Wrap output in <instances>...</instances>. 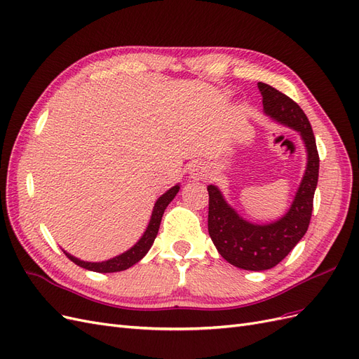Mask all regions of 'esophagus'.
I'll return each instance as SVG.
<instances>
[{
    "instance_id": "esophagus-1",
    "label": "esophagus",
    "mask_w": 359,
    "mask_h": 359,
    "mask_svg": "<svg viewBox=\"0 0 359 359\" xmlns=\"http://www.w3.org/2000/svg\"><path fill=\"white\" fill-rule=\"evenodd\" d=\"M190 178L193 180H206L210 177V166L206 165L203 161H194L193 165L190 166Z\"/></svg>"
}]
</instances>
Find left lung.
Masks as SVG:
<instances>
[{"label": "left lung", "mask_w": 359, "mask_h": 359, "mask_svg": "<svg viewBox=\"0 0 359 359\" xmlns=\"http://www.w3.org/2000/svg\"><path fill=\"white\" fill-rule=\"evenodd\" d=\"M264 111L277 123L301 135L307 149V168L289 211L280 220L255 224L244 220L215 186H208V232L219 253L236 268L265 271L280 264L306 235L314 190L319 178V154L307 115L290 97L264 82L257 83Z\"/></svg>", "instance_id": "8db88e82"}]
</instances>
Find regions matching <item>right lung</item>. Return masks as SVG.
Listing matches in <instances>:
<instances>
[{"label": "right lung", "mask_w": 359, "mask_h": 359, "mask_svg": "<svg viewBox=\"0 0 359 359\" xmlns=\"http://www.w3.org/2000/svg\"><path fill=\"white\" fill-rule=\"evenodd\" d=\"M178 191H180V186L177 184V186H173L172 189H169L165 194H161V196L157 199V202L154 205V210H153V214H151L149 224L147 227V231L144 232L142 238H140V240L132 248L127 250V252H124L123 255L115 256L109 260H104V262H85V260L74 257V256L69 255L67 252H64V253H66V256L76 265H79L85 269L94 271V273H118V271H124L130 266H133L148 253V250L151 248V245H153L156 236L158 233L160 222H161L163 214H165L166 206L172 202L173 198L177 196Z\"/></svg>", "instance_id": "add662e5"}]
</instances>
